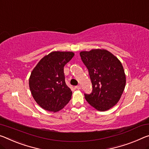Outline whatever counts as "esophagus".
I'll list each match as a JSON object with an SVG mask.
<instances>
[{"instance_id": "34e87169", "label": "esophagus", "mask_w": 149, "mask_h": 149, "mask_svg": "<svg viewBox=\"0 0 149 149\" xmlns=\"http://www.w3.org/2000/svg\"><path fill=\"white\" fill-rule=\"evenodd\" d=\"M75 89H81V86H75Z\"/></svg>"}]
</instances>
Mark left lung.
Here are the masks:
<instances>
[{
    "label": "left lung",
    "mask_w": 149,
    "mask_h": 149,
    "mask_svg": "<svg viewBox=\"0 0 149 149\" xmlns=\"http://www.w3.org/2000/svg\"><path fill=\"white\" fill-rule=\"evenodd\" d=\"M81 59L89 72L92 84L90 94L85 98L100 111L109 109L117 103L124 91L126 77L118 58L105 49L81 52Z\"/></svg>",
    "instance_id": "8db88e82"
}]
</instances>
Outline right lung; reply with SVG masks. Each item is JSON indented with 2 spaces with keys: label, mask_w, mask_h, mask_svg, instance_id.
I'll use <instances>...</instances> for the list:
<instances>
[{
  "label": "right lung",
  "mask_w": 149,
  "mask_h": 149,
  "mask_svg": "<svg viewBox=\"0 0 149 149\" xmlns=\"http://www.w3.org/2000/svg\"><path fill=\"white\" fill-rule=\"evenodd\" d=\"M72 52H52L32 70L29 87L34 100L49 111H58L67 105L72 91L65 81L63 67L74 57Z\"/></svg>",
  "instance_id": "1"
}]
</instances>
